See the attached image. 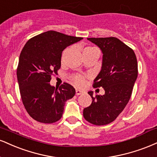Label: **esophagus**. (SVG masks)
<instances>
[{
  "label": "esophagus",
  "mask_w": 157,
  "mask_h": 157,
  "mask_svg": "<svg viewBox=\"0 0 157 157\" xmlns=\"http://www.w3.org/2000/svg\"><path fill=\"white\" fill-rule=\"evenodd\" d=\"M83 94V91H82V90L76 89V95L78 96V95H80V94Z\"/></svg>",
  "instance_id": "34e87169"
}]
</instances>
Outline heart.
Instances as JSON below:
<instances>
[{
  "mask_svg": "<svg viewBox=\"0 0 157 157\" xmlns=\"http://www.w3.org/2000/svg\"><path fill=\"white\" fill-rule=\"evenodd\" d=\"M92 48H94L88 47V48H86L84 49L83 52H84V51L90 50V49H92ZM71 81H72L73 83L75 85V86H77L78 87L83 86L85 83H86V78H85L84 76H82V75H74V76L71 77Z\"/></svg>",
  "mask_w": 157,
  "mask_h": 157,
  "instance_id": "obj_1",
  "label": "heart"
}]
</instances>
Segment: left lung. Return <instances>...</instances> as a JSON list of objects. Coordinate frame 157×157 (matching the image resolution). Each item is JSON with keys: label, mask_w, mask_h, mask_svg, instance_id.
Instances as JSON below:
<instances>
[{"label": "left lung", "mask_w": 157, "mask_h": 157, "mask_svg": "<svg viewBox=\"0 0 157 157\" xmlns=\"http://www.w3.org/2000/svg\"><path fill=\"white\" fill-rule=\"evenodd\" d=\"M103 53L102 66L94 81V88L102 87L104 95L93 96L92 103L83 109L87 121L97 126L106 125L116 120L131 97L138 69L132 48L116 37L88 38Z\"/></svg>", "instance_id": "1"}]
</instances>
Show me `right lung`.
Returning a JSON list of instances; mask_svg holds the SVG:
<instances>
[{
    "mask_svg": "<svg viewBox=\"0 0 157 157\" xmlns=\"http://www.w3.org/2000/svg\"><path fill=\"white\" fill-rule=\"evenodd\" d=\"M83 38L49 31L28 40L20 55L17 76L25 108L32 118L52 124L61 118L64 105L75 89L63 82L51 86V76L58 75L63 50Z\"/></svg>",
    "mask_w": 157,
    "mask_h": 157,
    "instance_id": "right-lung-1",
    "label": "right lung"
}]
</instances>
